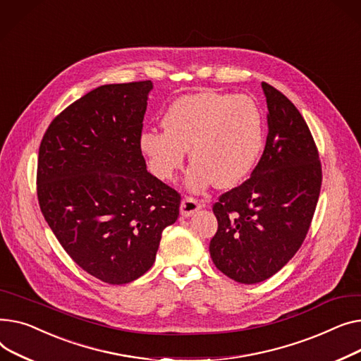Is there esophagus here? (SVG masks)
<instances>
[{
    "instance_id": "obj_1",
    "label": "esophagus",
    "mask_w": 361,
    "mask_h": 361,
    "mask_svg": "<svg viewBox=\"0 0 361 361\" xmlns=\"http://www.w3.org/2000/svg\"><path fill=\"white\" fill-rule=\"evenodd\" d=\"M201 208V204L194 197H185L180 204V214L183 217H190Z\"/></svg>"
}]
</instances>
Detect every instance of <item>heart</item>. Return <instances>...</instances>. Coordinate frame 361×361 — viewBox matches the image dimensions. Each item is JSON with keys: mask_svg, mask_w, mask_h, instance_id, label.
I'll return each instance as SVG.
<instances>
[{"mask_svg": "<svg viewBox=\"0 0 361 361\" xmlns=\"http://www.w3.org/2000/svg\"><path fill=\"white\" fill-rule=\"evenodd\" d=\"M163 128L140 135V152L148 169L156 178L172 180L189 148L194 164L186 183L195 192L213 182L217 188L236 186L255 166L264 147L262 114L247 96H182L167 108Z\"/></svg>", "mask_w": 361, "mask_h": 361, "instance_id": "obj_1", "label": "heart"}]
</instances>
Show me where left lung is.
Listing matches in <instances>:
<instances>
[{
  "instance_id": "8db88e82",
  "label": "left lung",
  "mask_w": 361,
  "mask_h": 361,
  "mask_svg": "<svg viewBox=\"0 0 361 361\" xmlns=\"http://www.w3.org/2000/svg\"><path fill=\"white\" fill-rule=\"evenodd\" d=\"M268 106L264 153L249 179L213 205L219 227L209 242L217 269L242 284L279 272L306 239L322 186V164L298 108L262 82Z\"/></svg>"
}]
</instances>
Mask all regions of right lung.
<instances>
[{"mask_svg":"<svg viewBox=\"0 0 361 361\" xmlns=\"http://www.w3.org/2000/svg\"><path fill=\"white\" fill-rule=\"evenodd\" d=\"M150 80L106 84L49 123L40 141L42 214L71 259L97 280L126 284L152 268L180 194L147 172L138 140Z\"/></svg>","mask_w":361,"mask_h":361,"instance_id":"obj_1","label":"right lung"}]
</instances>
